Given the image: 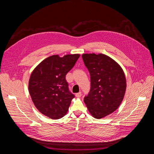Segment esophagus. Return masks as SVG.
Here are the masks:
<instances>
[{"label": "esophagus", "instance_id": "obj_1", "mask_svg": "<svg viewBox=\"0 0 154 154\" xmlns=\"http://www.w3.org/2000/svg\"><path fill=\"white\" fill-rule=\"evenodd\" d=\"M82 96V92H79L76 94V97H80Z\"/></svg>", "mask_w": 154, "mask_h": 154}]
</instances>
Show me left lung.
<instances>
[{
    "label": "left lung",
    "mask_w": 154,
    "mask_h": 154,
    "mask_svg": "<svg viewBox=\"0 0 154 154\" xmlns=\"http://www.w3.org/2000/svg\"><path fill=\"white\" fill-rule=\"evenodd\" d=\"M83 61L91 76V89L84 97L93 117L100 119L120 105L126 91V78L119 64L103 54H83Z\"/></svg>",
    "instance_id": "1"
}]
</instances>
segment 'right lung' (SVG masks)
I'll list each match as a JSON object with an SVG mask.
<instances>
[{
	"label": "right lung",
	"instance_id": "add662e5",
	"mask_svg": "<svg viewBox=\"0 0 154 154\" xmlns=\"http://www.w3.org/2000/svg\"><path fill=\"white\" fill-rule=\"evenodd\" d=\"M80 56L67 54L62 58L51 56L32 72L29 92L32 102L42 114L53 119L62 118L67 114L74 95L69 89L66 76Z\"/></svg>",
	"mask_w": 154,
	"mask_h": 154
}]
</instances>
